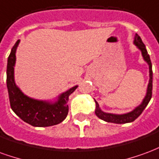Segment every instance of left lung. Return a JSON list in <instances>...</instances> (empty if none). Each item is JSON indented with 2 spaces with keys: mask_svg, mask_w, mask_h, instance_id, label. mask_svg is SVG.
Returning <instances> with one entry per match:
<instances>
[{
  "mask_svg": "<svg viewBox=\"0 0 159 159\" xmlns=\"http://www.w3.org/2000/svg\"><path fill=\"white\" fill-rule=\"evenodd\" d=\"M134 44L136 46L137 48L141 52V55L143 57V59L147 62V64L148 65V67H149V83H148V85H147V93H146V95H145L144 99L141 101V103L138 107H135L134 109H133L129 112L123 114L105 112L100 109L98 102L94 100V102H95V111H94V112L96 114V116L101 120H104L105 122H107V123L122 124V123L133 122L140 116V114L142 113V111L147 107L149 101L151 100V98H152V62H151L150 56L147 52L146 46L141 41V38L137 34H135L134 38Z\"/></svg>",
  "mask_w": 159,
  "mask_h": 159,
  "instance_id": "left-lung-1",
  "label": "left lung"
}]
</instances>
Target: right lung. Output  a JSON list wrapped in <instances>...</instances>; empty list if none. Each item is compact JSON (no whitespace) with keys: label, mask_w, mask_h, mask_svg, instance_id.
I'll use <instances>...</instances> for the list:
<instances>
[{"label":"right lung","mask_w":159,"mask_h":159,"mask_svg":"<svg viewBox=\"0 0 159 159\" xmlns=\"http://www.w3.org/2000/svg\"><path fill=\"white\" fill-rule=\"evenodd\" d=\"M19 42L20 40H18L12 47L7 66V87L12 110L24 122L34 127H49L61 123L68 114L69 96L78 86L63 92L53 100H36L27 96L17 86L14 79L16 51Z\"/></svg>","instance_id":"right-lung-1"}]
</instances>
